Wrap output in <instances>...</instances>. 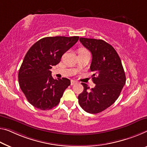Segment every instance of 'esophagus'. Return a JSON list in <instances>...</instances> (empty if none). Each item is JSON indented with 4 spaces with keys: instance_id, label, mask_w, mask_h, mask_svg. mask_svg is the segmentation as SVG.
<instances>
[{
    "instance_id": "34e87169",
    "label": "esophagus",
    "mask_w": 147,
    "mask_h": 147,
    "mask_svg": "<svg viewBox=\"0 0 147 147\" xmlns=\"http://www.w3.org/2000/svg\"><path fill=\"white\" fill-rule=\"evenodd\" d=\"M77 83V82L76 81H74V80H71V85H75V84H76Z\"/></svg>"
}]
</instances>
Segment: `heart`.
<instances>
[{
    "label": "heart",
    "mask_w": 147,
    "mask_h": 147,
    "mask_svg": "<svg viewBox=\"0 0 147 147\" xmlns=\"http://www.w3.org/2000/svg\"><path fill=\"white\" fill-rule=\"evenodd\" d=\"M87 51V50L85 49H80V50H79V51Z\"/></svg>",
    "instance_id": "1"
}]
</instances>
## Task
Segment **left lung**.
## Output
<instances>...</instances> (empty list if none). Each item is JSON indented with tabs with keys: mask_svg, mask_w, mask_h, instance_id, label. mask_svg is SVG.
Masks as SVG:
<instances>
[{
	"mask_svg": "<svg viewBox=\"0 0 147 147\" xmlns=\"http://www.w3.org/2000/svg\"><path fill=\"white\" fill-rule=\"evenodd\" d=\"M83 46L92 54L90 69L95 87L89 90L81 83L83 91L79 94L80 107L90 114L102 112L115 102L125 84V74L120 58L112 45L102 39L80 37Z\"/></svg>",
	"mask_w": 147,
	"mask_h": 147,
	"instance_id": "left-lung-1",
	"label": "left lung"
}]
</instances>
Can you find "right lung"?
Masks as SVG:
<instances>
[{
    "label": "right lung",
    "mask_w": 147,
    "mask_h": 147,
    "mask_svg": "<svg viewBox=\"0 0 147 147\" xmlns=\"http://www.w3.org/2000/svg\"><path fill=\"white\" fill-rule=\"evenodd\" d=\"M78 39V36L44 37L29 49L20 68L18 81L27 100L33 107L47 110L60 102L70 80L54 79L50 69Z\"/></svg>",
    "instance_id": "right-lung-1"
}]
</instances>
